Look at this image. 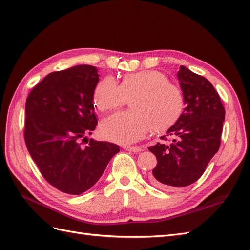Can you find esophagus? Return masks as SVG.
<instances>
[{"label":"esophagus","mask_w":250,"mask_h":250,"mask_svg":"<svg viewBox=\"0 0 250 250\" xmlns=\"http://www.w3.org/2000/svg\"><path fill=\"white\" fill-rule=\"evenodd\" d=\"M124 149L127 151H130V152H135V153L141 152L142 151L141 147H133V146L132 147L131 146H124Z\"/></svg>","instance_id":"esophagus-1"}]
</instances>
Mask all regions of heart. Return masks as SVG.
<instances>
[{
  "label": "heart",
  "mask_w": 250,
  "mask_h": 250,
  "mask_svg": "<svg viewBox=\"0 0 250 250\" xmlns=\"http://www.w3.org/2000/svg\"><path fill=\"white\" fill-rule=\"evenodd\" d=\"M131 109L105 118L100 130L104 138L119 144H132L148 132L162 131L172 125L184 108L180 88L162 72L149 70L127 74L119 84L107 76L97 83L93 101L101 111L115 109L130 98Z\"/></svg>",
  "instance_id": "obj_1"
}]
</instances>
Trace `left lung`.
Masks as SVG:
<instances>
[{
	"label": "left lung",
	"instance_id": "1",
	"mask_svg": "<svg viewBox=\"0 0 250 250\" xmlns=\"http://www.w3.org/2000/svg\"><path fill=\"white\" fill-rule=\"evenodd\" d=\"M179 69L177 78L186 108L167 130V135L175 139L170 145L157 143L149 148L157 160L150 183L164 190L190 186L201 177L220 147L225 118L213 84L184 65Z\"/></svg>",
	"mask_w": 250,
	"mask_h": 250
}]
</instances>
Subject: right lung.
I'll list each match as a JSON object with an SVG mask.
<instances>
[{"label": "right lung", "instance_id": "obj_1", "mask_svg": "<svg viewBox=\"0 0 250 250\" xmlns=\"http://www.w3.org/2000/svg\"><path fill=\"white\" fill-rule=\"evenodd\" d=\"M98 70L81 64L47 75L26 101L25 142L42 175L57 190L80 195L92 188L120 148L81 140L96 129L93 94Z\"/></svg>", "mask_w": 250, "mask_h": 250}]
</instances>
